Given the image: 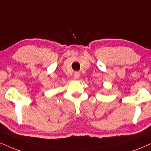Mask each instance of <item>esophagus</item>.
Wrapping results in <instances>:
<instances>
[{
    "label": "esophagus",
    "mask_w": 151,
    "mask_h": 151,
    "mask_svg": "<svg viewBox=\"0 0 151 151\" xmlns=\"http://www.w3.org/2000/svg\"><path fill=\"white\" fill-rule=\"evenodd\" d=\"M79 75H80V74H79V72H75L74 73V77L75 79H78V78L79 77Z\"/></svg>",
    "instance_id": "esophagus-1"
}]
</instances>
